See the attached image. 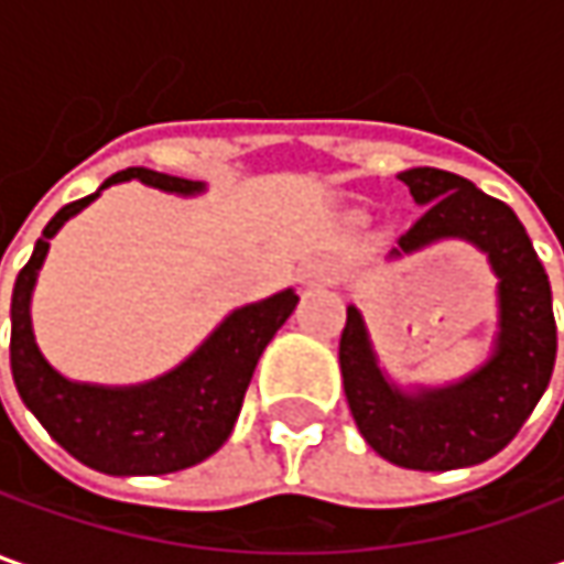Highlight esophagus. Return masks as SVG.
Wrapping results in <instances>:
<instances>
[{
	"instance_id": "34e87169",
	"label": "esophagus",
	"mask_w": 564,
	"mask_h": 564,
	"mask_svg": "<svg viewBox=\"0 0 564 564\" xmlns=\"http://www.w3.org/2000/svg\"><path fill=\"white\" fill-rule=\"evenodd\" d=\"M326 279H329V267H326L323 260H311V263L301 267V282H304V285H319V282H326Z\"/></svg>"
}]
</instances>
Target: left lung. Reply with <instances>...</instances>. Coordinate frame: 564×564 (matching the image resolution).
I'll list each match as a JSON object with an SVG mask.
<instances>
[{"label":"left lung","instance_id":"8db88e82","mask_svg":"<svg viewBox=\"0 0 564 564\" xmlns=\"http://www.w3.org/2000/svg\"><path fill=\"white\" fill-rule=\"evenodd\" d=\"M423 216L389 257L440 241H465L487 257L496 282V336L489 358L443 386H399L379 367L355 304L338 341L345 399L360 436L386 462L411 470L480 465L514 440L543 399L555 367L550 275L511 206L462 175L417 165L399 175Z\"/></svg>","mask_w":564,"mask_h":564}]
</instances>
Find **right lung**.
I'll list each match as a JSON object with an SVG mask.
<instances>
[{
	"mask_svg": "<svg viewBox=\"0 0 564 564\" xmlns=\"http://www.w3.org/2000/svg\"><path fill=\"white\" fill-rule=\"evenodd\" d=\"M138 178L165 194L197 197L204 182H187L153 169H124L90 197L62 206L36 238L28 267L11 292V377L18 395L46 433L80 465L112 477H150L200 465L231 436L253 367L279 326L297 307L294 289L235 307L209 336L169 373L134 386L77 382L43 358L33 336L31 297L55 231L90 206L109 185Z\"/></svg>",
	"mask_w": 564,
	"mask_h": 564,
	"instance_id": "obj_1",
	"label": "right lung"
}]
</instances>
